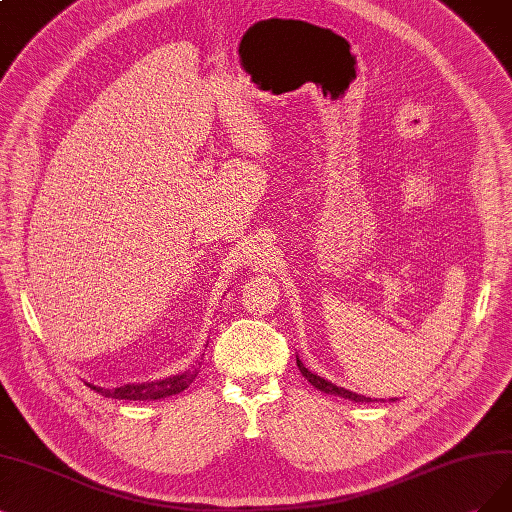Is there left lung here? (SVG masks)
<instances>
[{"label": "left lung", "mask_w": 512, "mask_h": 512, "mask_svg": "<svg viewBox=\"0 0 512 512\" xmlns=\"http://www.w3.org/2000/svg\"><path fill=\"white\" fill-rule=\"evenodd\" d=\"M297 367H299V371L306 375V380L316 388V390H320V392H327V394H337V396H344V399H350V401H356V403H371V399L369 396H361V394H356V392H350V390H344V388H339V386H335V384H331V382H327V380H323V377H318V375H314L312 371H308L304 365H301V361L297 358Z\"/></svg>", "instance_id": "obj_1"}]
</instances>
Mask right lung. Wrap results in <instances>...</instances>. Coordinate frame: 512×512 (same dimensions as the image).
Returning a JSON list of instances; mask_svg holds the SVG:
<instances>
[{
	"mask_svg": "<svg viewBox=\"0 0 512 512\" xmlns=\"http://www.w3.org/2000/svg\"><path fill=\"white\" fill-rule=\"evenodd\" d=\"M198 371H185L181 375L175 377H168V380H160V382H149V384H126L120 388H99V386H92L88 384L92 390H97L103 396H111V399H124V401H151V399H164V396L170 394H177L183 392L189 384L196 380Z\"/></svg>",
	"mask_w": 512,
	"mask_h": 512,
	"instance_id": "obj_1",
	"label": "right lung"
}]
</instances>
